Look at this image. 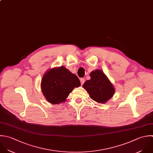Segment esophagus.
<instances>
[{"label":"esophagus","instance_id":"34e87169","mask_svg":"<svg viewBox=\"0 0 153 153\" xmlns=\"http://www.w3.org/2000/svg\"><path fill=\"white\" fill-rule=\"evenodd\" d=\"M80 80V83H81V85H83V83H85V79H84L83 78H81Z\"/></svg>","mask_w":153,"mask_h":153}]
</instances>
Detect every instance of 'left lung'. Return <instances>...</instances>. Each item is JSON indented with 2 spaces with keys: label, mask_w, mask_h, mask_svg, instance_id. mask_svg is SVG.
Here are the masks:
<instances>
[{
  "label": "left lung",
  "mask_w": 153,
  "mask_h": 153,
  "mask_svg": "<svg viewBox=\"0 0 153 153\" xmlns=\"http://www.w3.org/2000/svg\"><path fill=\"white\" fill-rule=\"evenodd\" d=\"M91 79L86 80L83 87L89 94L90 98L99 103H105L114 94V88L105 74L100 70L90 74Z\"/></svg>",
  "instance_id": "left-lung-1"
}]
</instances>
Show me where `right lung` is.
<instances>
[{
	"instance_id": "add662e5",
	"label": "right lung",
	"mask_w": 153,
	"mask_h": 153,
	"mask_svg": "<svg viewBox=\"0 0 153 153\" xmlns=\"http://www.w3.org/2000/svg\"><path fill=\"white\" fill-rule=\"evenodd\" d=\"M80 86L77 76L64 66L49 70L41 82L43 94L49 102L53 104L65 102L73 89Z\"/></svg>"
}]
</instances>
